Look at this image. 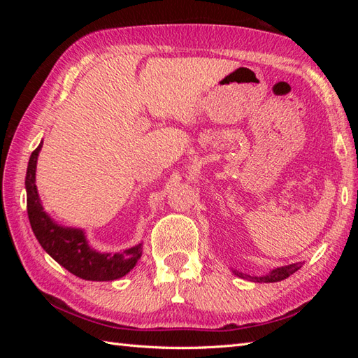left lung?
Listing matches in <instances>:
<instances>
[{
	"label": "left lung",
	"mask_w": 358,
	"mask_h": 358,
	"mask_svg": "<svg viewBox=\"0 0 358 358\" xmlns=\"http://www.w3.org/2000/svg\"><path fill=\"white\" fill-rule=\"evenodd\" d=\"M301 268V263H295V264H289V266H283V268L273 269L271 273L264 277H249V275H243L240 272H235L238 277L243 278H249L250 281H257V283H275V281H281L287 278L289 275H292L295 271H299Z\"/></svg>",
	"instance_id": "8db88e82"
}]
</instances>
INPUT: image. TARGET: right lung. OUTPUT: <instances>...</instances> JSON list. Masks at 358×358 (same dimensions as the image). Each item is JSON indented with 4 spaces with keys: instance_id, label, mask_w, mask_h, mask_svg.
Returning <instances> with one entry per match:
<instances>
[{
    "instance_id": "add662e5",
    "label": "right lung",
    "mask_w": 358,
    "mask_h": 358,
    "mask_svg": "<svg viewBox=\"0 0 358 358\" xmlns=\"http://www.w3.org/2000/svg\"><path fill=\"white\" fill-rule=\"evenodd\" d=\"M40 150L41 144L30 155L26 173L27 215L36 240L53 260L83 280L109 281L126 275L140 260L141 245L121 254H98L87 246L83 231L58 226L43 210L35 186L36 158Z\"/></svg>"
}]
</instances>
